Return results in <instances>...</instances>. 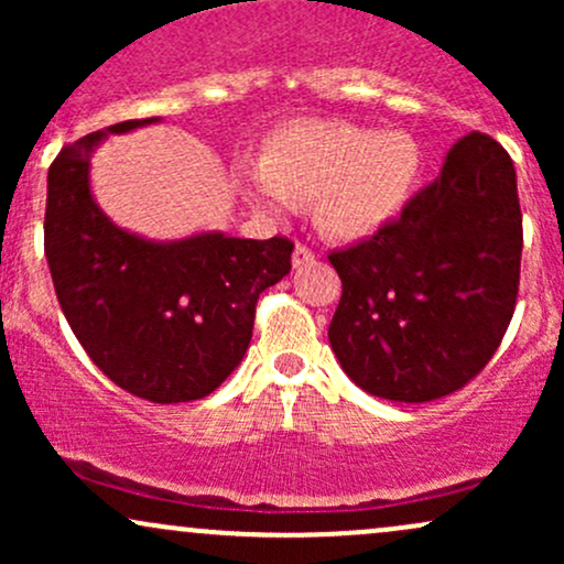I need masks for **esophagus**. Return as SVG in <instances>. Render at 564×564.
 Returning <instances> with one entry per match:
<instances>
[{"instance_id": "esophagus-1", "label": "esophagus", "mask_w": 564, "mask_h": 564, "mask_svg": "<svg viewBox=\"0 0 564 564\" xmlns=\"http://www.w3.org/2000/svg\"><path fill=\"white\" fill-rule=\"evenodd\" d=\"M291 262H294V268H307V264L315 262V251L310 249L307 243H296L294 246V254H291Z\"/></svg>"}]
</instances>
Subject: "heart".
<instances>
[{
  "label": "heart",
  "instance_id": "heart-1",
  "mask_svg": "<svg viewBox=\"0 0 564 564\" xmlns=\"http://www.w3.org/2000/svg\"><path fill=\"white\" fill-rule=\"evenodd\" d=\"M408 132H377L339 119H296L264 140L262 161L236 164V183L264 212L315 198V219L334 238H360L403 209L422 174Z\"/></svg>",
  "mask_w": 564,
  "mask_h": 564
}]
</instances>
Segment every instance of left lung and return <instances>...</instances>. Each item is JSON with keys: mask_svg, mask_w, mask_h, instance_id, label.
<instances>
[{"mask_svg": "<svg viewBox=\"0 0 564 564\" xmlns=\"http://www.w3.org/2000/svg\"><path fill=\"white\" fill-rule=\"evenodd\" d=\"M520 257L514 164L469 132L398 219L328 254L341 278L328 341L347 377L398 403L462 390L507 334Z\"/></svg>", "mask_w": 564, "mask_h": 564, "instance_id": "8db88e82", "label": "left lung"}]
</instances>
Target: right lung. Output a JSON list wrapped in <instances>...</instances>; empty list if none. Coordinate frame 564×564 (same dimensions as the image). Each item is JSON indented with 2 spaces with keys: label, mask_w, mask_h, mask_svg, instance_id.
<instances>
[{
  "label": "right lung",
  "mask_w": 564,
  "mask_h": 564,
  "mask_svg": "<svg viewBox=\"0 0 564 564\" xmlns=\"http://www.w3.org/2000/svg\"><path fill=\"white\" fill-rule=\"evenodd\" d=\"M156 119L108 127L129 132ZM93 132L66 145L47 174L44 254L57 302L89 360L151 403L215 392L241 364L257 300L291 270L289 238L223 232L153 243L116 225L89 193Z\"/></svg>",
  "instance_id": "add662e5"
}]
</instances>
